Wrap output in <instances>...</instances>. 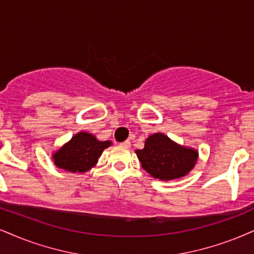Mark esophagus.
Listing matches in <instances>:
<instances>
[{
	"mask_svg": "<svg viewBox=\"0 0 254 254\" xmlns=\"http://www.w3.org/2000/svg\"><path fill=\"white\" fill-rule=\"evenodd\" d=\"M120 146L125 147V148H129V147H130V141H129V140H126V141L121 142Z\"/></svg>",
	"mask_w": 254,
	"mask_h": 254,
	"instance_id": "34e87169",
	"label": "esophagus"
}]
</instances>
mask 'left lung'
Instances as JSON below:
<instances>
[{
    "label": "left lung",
    "instance_id": "left-lung-1",
    "mask_svg": "<svg viewBox=\"0 0 254 254\" xmlns=\"http://www.w3.org/2000/svg\"><path fill=\"white\" fill-rule=\"evenodd\" d=\"M136 155L143 170L161 180L184 177L192 170L198 159V152L179 146L161 133L149 136L143 149H137Z\"/></svg>",
    "mask_w": 254,
    "mask_h": 254
}]
</instances>
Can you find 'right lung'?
<instances>
[{"label": "right lung", "instance_id": "add662e5", "mask_svg": "<svg viewBox=\"0 0 254 254\" xmlns=\"http://www.w3.org/2000/svg\"><path fill=\"white\" fill-rule=\"evenodd\" d=\"M109 145L111 141H99L92 134L81 132L61 147L53 155V159L59 168L73 173H82L95 166L103 149Z\"/></svg>", "mask_w": 254, "mask_h": 254}]
</instances>
